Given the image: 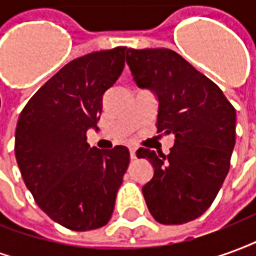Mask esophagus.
<instances>
[{"label":"esophagus","instance_id":"34e87169","mask_svg":"<svg viewBox=\"0 0 256 256\" xmlns=\"http://www.w3.org/2000/svg\"><path fill=\"white\" fill-rule=\"evenodd\" d=\"M136 148L134 146H130V159L132 160H134V159H137V155H136Z\"/></svg>","mask_w":256,"mask_h":256}]
</instances>
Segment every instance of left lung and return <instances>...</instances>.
Returning a JSON list of instances; mask_svg holds the SVG:
<instances>
[{
  "mask_svg": "<svg viewBox=\"0 0 256 256\" xmlns=\"http://www.w3.org/2000/svg\"><path fill=\"white\" fill-rule=\"evenodd\" d=\"M140 89L158 100V133L174 134L168 155L140 148L154 177L142 186L148 210L163 225L203 215L220 192L236 144V110L222 90L170 49H128Z\"/></svg>",
  "mask_w": 256,
  "mask_h": 256,
  "instance_id": "1",
  "label": "left lung"
}]
</instances>
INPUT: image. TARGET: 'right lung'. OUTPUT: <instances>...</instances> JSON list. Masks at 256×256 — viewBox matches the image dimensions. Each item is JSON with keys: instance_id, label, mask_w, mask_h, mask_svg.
Masks as SVG:
<instances>
[{"instance_id": "right-lung-1", "label": "right lung", "mask_w": 256, "mask_h": 256, "mask_svg": "<svg viewBox=\"0 0 256 256\" xmlns=\"http://www.w3.org/2000/svg\"><path fill=\"white\" fill-rule=\"evenodd\" d=\"M126 48L75 58L31 97L14 134L16 162L38 207L64 228L84 232L111 220L130 154L90 148L102 96L124 67Z\"/></svg>"}]
</instances>
